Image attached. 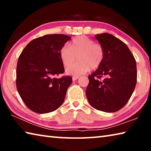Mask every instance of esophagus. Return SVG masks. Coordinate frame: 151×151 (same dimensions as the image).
Listing matches in <instances>:
<instances>
[{"label":"esophagus","instance_id":"34e87169","mask_svg":"<svg viewBox=\"0 0 151 151\" xmlns=\"http://www.w3.org/2000/svg\"><path fill=\"white\" fill-rule=\"evenodd\" d=\"M78 78H79V76H73V81H75L76 80H77Z\"/></svg>","mask_w":151,"mask_h":151}]
</instances>
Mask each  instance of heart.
Returning a JSON list of instances; mask_svg holds the SVG:
<instances>
[{
    "label": "heart",
    "instance_id": "heart-1",
    "mask_svg": "<svg viewBox=\"0 0 151 151\" xmlns=\"http://www.w3.org/2000/svg\"><path fill=\"white\" fill-rule=\"evenodd\" d=\"M104 55L103 46L83 35L74 38L68 46H63L59 51L60 58L65 67L74 62L78 57L79 62L66 69V73L75 76L83 75L90 69H98L103 63Z\"/></svg>",
    "mask_w": 151,
    "mask_h": 151
}]
</instances>
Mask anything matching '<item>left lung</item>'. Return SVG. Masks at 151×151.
Returning a JSON list of instances; mask_svg holds the SVG:
<instances>
[{"mask_svg": "<svg viewBox=\"0 0 151 151\" xmlns=\"http://www.w3.org/2000/svg\"><path fill=\"white\" fill-rule=\"evenodd\" d=\"M105 55L103 64L88 76L86 94L91 105L99 111L114 112L131 98L137 84V64L124 43L108 33L96 35ZM102 77H105L103 80Z\"/></svg>", "mask_w": 151, "mask_h": 151, "instance_id": "left-lung-1", "label": "left lung"}]
</instances>
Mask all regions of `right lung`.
I'll list each match as a JSON object with an SVG mask.
<instances>
[{
    "mask_svg": "<svg viewBox=\"0 0 151 151\" xmlns=\"http://www.w3.org/2000/svg\"><path fill=\"white\" fill-rule=\"evenodd\" d=\"M71 38L47 35L30 41L22 51L17 66L16 85L27 106L37 113L52 112L62 105L72 77H53L65 72L60 48Z\"/></svg>",
    "mask_w": 151,
    "mask_h": 151,
    "instance_id": "obj_1",
    "label": "right lung"
}]
</instances>
